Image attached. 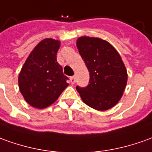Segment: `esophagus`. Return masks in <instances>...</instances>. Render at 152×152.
Returning <instances> with one entry per match:
<instances>
[{"label": "esophagus", "instance_id": "34e87169", "mask_svg": "<svg viewBox=\"0 0 152 152\" xmlns=\"http://www.w3.org/2000/svg\"><path fill=\"white\" fill-rule=\"evenodd\" d=\"M75 81H76V79H75V77H74V76L70 77V82H71V83H73V84H74V83H75Z\"/></svg>", "mask_w": 152, "mask_h": 152}]
</instances>
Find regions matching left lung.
I'll return each instance as SVG.
<instances>
[{
	"label": "left lung",
	"instance_id": "left-lung-1",
	"mask_svg": "<svg viewBox=\"0 0 152 152\" xmlns=\"http://www.w3.org/2000/svg\"><path fill=\"white\" fill-rule=\"evenodd\" d=\"M78 52L89 71L86 87H76L88 106L105 111L121 99L127 81L126 67L113 46L102 39L80 37Z\"/></svg>",
	"mask_w": 152,
	"mask_h": 152
}]
</instances>
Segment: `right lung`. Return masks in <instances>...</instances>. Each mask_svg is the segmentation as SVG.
Here are the masks:
<instances>
[{
    "mask_svg": "<svg viewBox=\"0 0 152 152\" xmlns=\"http://www.w3.org/2000/svg\"><path fill=\"white\" fill-rule=\"evenodd\" d=\"M58 40L45 39L32 50L19 75V88L26 101L42 109L51 105L68 87L69 78L57 62Z\"/></svg>",
    "mask_w": 152,
    "mask_h": 152,
    "instance_id": "add662e5",
    "label": "right lung"
}]
</instances>
